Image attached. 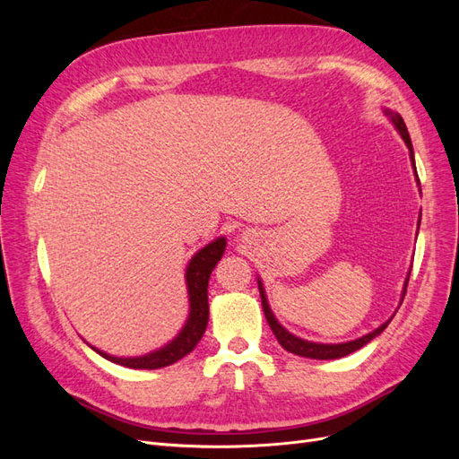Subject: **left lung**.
Listing matches in <instances>:
<instances>
[{
    "mask_svg": "<svg viewBox=\"0 0 459 459\" xmlns=\"http://www.w3.org/2000/svg\"><path fill=\"white\" fill-rule=\"evenodd\" d=\"M385 115L391 118V122L394 124V128L398 130L400 137L404 140L408 151H410V160H411V166H413V174L415 178H418V170H415V159H413V147H411V140H410V134H408V128L404 124V118H402L398 113H393L391 108H385ZM418 184H420V178H418ZM418 230H420V221H418ZM411 272V270H410ZM408 280H410V273L406 277L404 281V290H402V299H400V304L402 300H404V295H406V287H408ZM258 290H260V299H262V308H264V314H266V319L268 324L273 331V335L277 339V342H280L283 349L287 352H293L297 356H304V358H312V359H337V358H342V356H349L356 351L362 349V346H366L369 341H373L377 335H381V333L385 331V327L391 324V319L394 316H391V319H386V322L383 325H379L377 329H373L371 333H368V335L359 337V339H354V341H349V342H339V344H324V342H312V341H304L297 335H293V333H289L280 322H277V317L273 316L270 304H268V297H266V290H264V285H262V280L258 277Z\"/></svg>",
    "mask_w": 459,
    "mask_h": 459,
    "instance_id": "left-lung-1",
    "label": "left lung"
}]
</instances>
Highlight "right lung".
<instances>
[{
  "label": "right lung",
  "mask_w": 459,
  "mask_h": 459,
  "mask_svg": "<svg viewBox=\"0 0 459 459\" xmlns=\"http://www.w3.org/2000/svg\"><path fill=\"white\" fill-rule=\"evenodd\" d=\"M224 251H226V238H218L191 256L187 268H186L189 316H187V322L182 327V331H179L169 344H164L159 351H152L149 354L134 356V358L110 356L100 349H95V346H91V349L97 354H101L103 358L110 359V362H115L124 368H132V369H159V368L176 364L178 359L187 356L193 349H195L197 342L203 337L204 329H206V324H208V280H211V273L218 264V260L221 258V255H224Z\"/></svg>",
  "instance_id": "obj_1"
}]
</instances>
